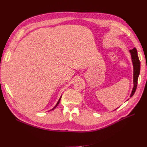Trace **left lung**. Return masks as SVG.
I'll return each instance as SVG.
<instances>
[{"label": "left lung", "mask_w": 147, "mask_h": 147, "mask_svg": "<svg viewBox=\"0 0 147 147\" xmlns=\"http://www.w3.org/2000/svg\"><path fill=\"white\" fill-rule=\"evenodd\" d=\"M131 53V57H132V61L133 64V67H134V87H133V90L132 91L130 97H132L136 92L137 86V81L138 78H139V75L140 74V63L138 57L137 51L136 48H134L132 50H129Z\"/></svg>", "instance_id": "left-lung-1"}]
</instances>
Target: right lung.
I'll return each instance as SVG.
<instances>
[{
    "mask_svg": "<svg viewBox=\"0 0 147 147\" xmlns=\"http://www.w3.org/2000/svg\"><path fill=\"white\" fill-rule=\"evenodd\" d=\"M61 97H60V99H59V100H58V102H57V104H56V105H55V107H54V108H53V109H52V110H53V109H55V108H56V107H57V105H58V104H59V102H60V100H61Z\"/></svg>",
    "mask_w": 147,
    "mask_h": 147,
    "instance_id": "1",
    "label": "right lung"
}]
</instances>
